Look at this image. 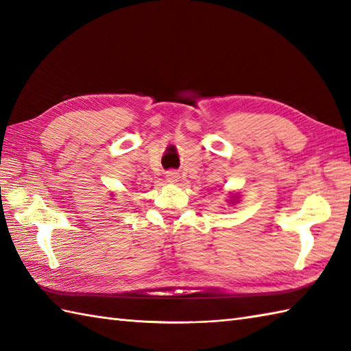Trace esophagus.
<instances>
[{"instance_id": "obj_1", "label": "esophagus", "mask_w": 351, "mask_h": 351, "mask_svg": "<svg viewBox=\"0 0 351 351\" xmlns=\"http://www.w3.org/2000/svg\"><path fill=\"white\" fill-rule=\"evenodd\" d=\"M166 178H167L169 182L175 184V182L180 181V173H178V171H175V170H169L166 173Z\"/></svg>"}]
</instances>
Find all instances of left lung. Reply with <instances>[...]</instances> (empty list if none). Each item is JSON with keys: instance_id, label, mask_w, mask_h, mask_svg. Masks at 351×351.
I'll return each instance as SVG.
<instances>
[{"instance_id": "obj_1", "label": "left lung", "mask_w": 351, "mask_h": 351, "mask_svg": "<svg viewBox=\"0 0 351 351\" xmlns=\"http://www.w3.org/2000/svg\"><path fill=\"white\" fill-rule=\"evenodd\" d=\"M230 202H232V204H234V202H235V199H232V200H230Z\"/></svg>"}]
</instances>
